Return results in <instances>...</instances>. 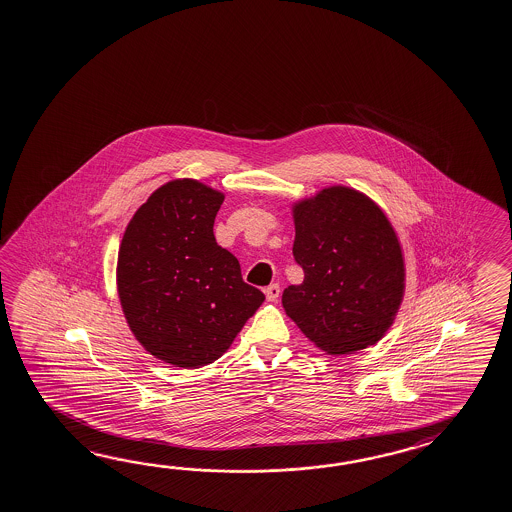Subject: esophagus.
I'll return each instance as SVG.
<instances>
[{
    "mask_svg": "<svg viewBox=\"0 0 512 512\" xmlns=\"http://www.w3.org/2000/svg\"><path fill=\"white\" fill-rule=\"evenodd\" d=\"M265 297L269 302H274V300H278L280 297V286L278 284H271V286L265 289Z\"/></svg>",
    "mask_w": 512,
    "mask_h": 512,
    "instance_id": "obj_1",
    "label": "esophagus"
}]
</instances>
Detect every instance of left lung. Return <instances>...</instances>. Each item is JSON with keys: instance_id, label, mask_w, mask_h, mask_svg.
Instances as JSON below:
<instances>
[{"instance_id": "1", "label": "left lung", "mask_w": 512, "mask_h": 512, "mask_svg": "<svg viewBox=\"0 0 512 512\" xmlns=\"http://www.w3.org/2000/svg\"><path fill=\"white\" fill-rule=\"evenodd\" d=\"M291 212L304 282L282 295L287 317L330 356L376 345L405 291L404 254L389 217L348 186L322 188Z\"/></svg>"}]
</instances>
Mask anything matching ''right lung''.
Masks as SVG:
<instances>
[{
  "instance_id": "add662e5",
  "label": "right lung",
  "mask_w": 512,
  "mask_h": 512,
  "mask_svg": "<svg viewBox=\"0 0 512 512\" xmlns=\"http://www.w3.org/2000/svg\"><path fill=\"white\" fill-rule=\"evenodd\" d=\"M225 193L169 180L132 215L116 267L119 302L138 343L164 363L199 369L225 354L265 295L217 245Z\"/></svg>"
}]
</instances>
